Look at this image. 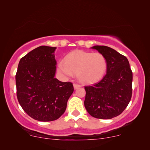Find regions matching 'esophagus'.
<instances>
[{"label": "esophagus", "mask_w": 150, "mask_h": 150, "mask_svg": "<svg viewBox=\"0 0 150 150\" xmlns=\"http://www.w3.org/2000/svg\"><path fill=\"white\" fill-rule=\"evenodd\" d=\"M73 86H74V89H78V88H80V87H81V85H80V84H73Z\"/></svg>", "instance_id": "obj_1"}]
</instances>
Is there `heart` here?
<instances>
[{"label":"heart","instance_id":"b5f03b06","mask_svg":"<svg viewBox=\"0 0 150 150\" xmlns=\"http://www.w3.org/2000/svg\"><path fill=\"white\" fill-rule=\"evenodd\" d=\"M108 64L102 54L74 50L65 57L64 63L58 64V69L66 76L77 74L78 80L83 84H93L103 77Z\"/></svg>","mask_w":150,"mask_h":150}]
</instances>
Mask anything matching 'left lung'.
Instances as JSON below:
<instances>
[{
    "mask_svg": "<svg viewBox=\"0 0 150 150\" xmlns=\"http://www.w3.org/2000/svg\"><path fill=\"white\" fill-rule=\"evenodd\" d=\"M105 56L108 67L102 80L86 86L84 106L95 118L108 120L123 112L132 96L133 73L127 58L107 46L91 47Z\"/></svg>",
    "mask_w": 150,
    "mask_h": 150,
    "instance_id": "1",
    "label": "left lung"
}]
</instances>
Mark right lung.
Segmentation results:
<instances>
[{
	"mask_svg": "<svg viewBox=\"0 0 150 150\" xmlns=\"http://www.w3.org/2000/svg\"><path fill=\"white\" fill-rule=\"evenodd\" d=\"M57 47L40 46L19 61L16 86L18 101L34 120L51 122L64 113L74 88L71 82L55 78Z\"/></svg>",
	"mask_w": 150,
	"mask_h": 150,
	"instance_id": "right-lung-1",
	"label": "right lung"
}]
</instances>
